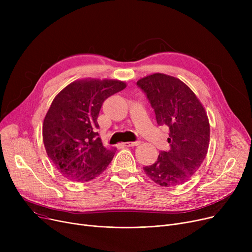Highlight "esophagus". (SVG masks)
Instances as JSON below:
<instances>
[{"instance_id": "esophagus-1", "label": "esophagus", "mask_w": 252, "mask_h": 252, "mask_svg": "<svg viewBox=\"0 0 252 252\" xmlns=\"http://www.w3.org/2000/svg\"><path fill=\"white\" fill-rule=\"evenodd\" d=\"M141 142L140 141H136V142H125L123 143L124 146L126 147H134V146H138V145H140Z\"/></svg>"}]
</instances>
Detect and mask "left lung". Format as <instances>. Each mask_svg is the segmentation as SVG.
I'll return each mask as SVG.
<instances>
[{"label":"left lung","instance_id":"8db88e82","mask_svg":"<svg viewBox=\"0 0 252 252\" xmlns=\"http://www.w3.org/2000/svg\"><path fill=\"white\" fill-rule=\"evenodd\" d=\"M158 126L169 127V150L144 171L161 187L184 184L202 164L209 146L210 128L206 111L193 91L181 79L164 73L140 78Z\"/></svg>","mask_w":252,"mask_h":252}]
</instances>
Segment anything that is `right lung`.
Segmentation results:
<instances>
[{
    "label": "right lung",
    "instance_id": "obj_1",
    "mask_svg": "<svg viewBox=\"0 0 252 252\" xmlns=\"http://www.w3.org/2000/svg\"><path fill=\"white\" fill-rule=\"evenodd\" d=\"M126 87L117 79H77L53 100L44 119L43 141L63 177L85 183L107 168L116 148L103 146L97 118L103 102Z\"/></svg>",
    "mask_w": 252,
    "mask_h": 252
}]
</instances>
